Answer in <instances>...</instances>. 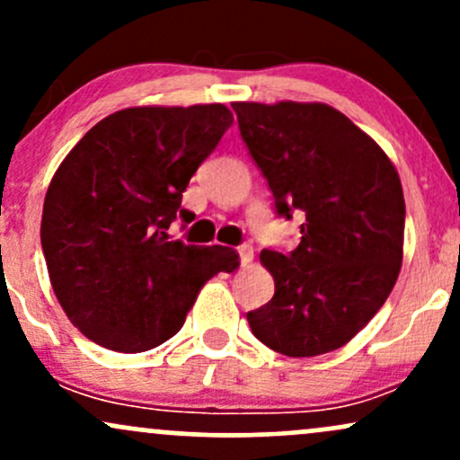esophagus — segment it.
Segmentation results:
<instances>
[{"label":"esophagus","mask_w":460,"mask_h":460,"mask_svg":"<svg viewBox=\"0 0 460 460\" xmlns=\"http://www.w3.org/2000/svg\"><path fill=\"white\" fill-rule=\"evenodd\" d=\"M237 252H240L242 266H248V263L252 261V257H255V251H252L251 244H242L240 248H237Z\"/></svg>","instance_id":"34e87169"}]
</instances>
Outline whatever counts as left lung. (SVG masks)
Segmentation results:
<instances>
[{"label": "left lung", "instance_id": "8db88e82", "mask_svg": "<svg viewBox=\"0 0 460 460\" xmlns=\"http://www.w3.org/2000/svg\"><path fill=\"white\" fill-rule=\"evenodd\" d=\"M248 153L279 216L303 212L289 255L261 251L274 296L248 311L252 335L285 357L346 346L376 315L402 268L404 194L387 153L326 103L235 102Z\"/></svg>", "mask_w": 460, "mask_h": 460}]
</instances>
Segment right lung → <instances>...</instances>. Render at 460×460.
<instances>
[{
	"instance_id": "obj_1",
	"label": "right lung",
	"mask_w": 460,
	"mask_h": 460,
	"mask_svg": "<svg viewBox=\"0 0 460 460\" xmlns=\"http://www.w3.org/2000/svg\"><path fill=\"white\" fill-rule=\"evenodd\" d=\"M234 123L223 103L140 105L105 116L45 194L40 242L58 303L94 344L145 352L171 340L200 288L237 268L226 246L168 235L183 190Z\"/></svg>"
}]
</instances>
